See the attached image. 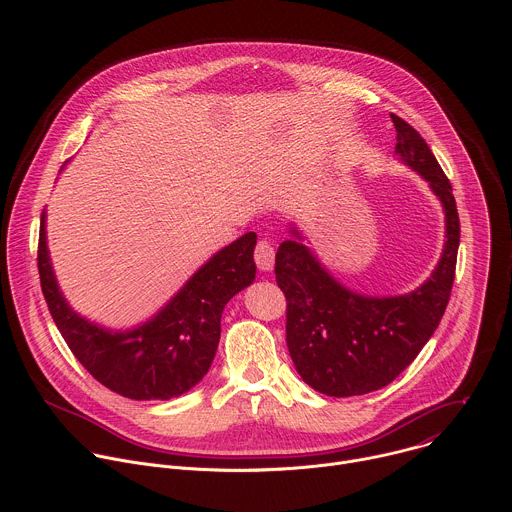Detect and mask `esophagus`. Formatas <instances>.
I'll list each match as a JSON object with an SVG mask.
<instances>
[{
  "mask_svg": "<svg viewBox=\"0 0 512 512\" xmlns=\"http://www.w3.org/2000/svg\"><path fill=\"white\" fill-rule=\"evenodd\" d=\"M255 263L261 271H271L273 269V263H275V251L271 247L269 241L261 239L255 247Z\"/></svg>",
  "mask_w": 512,
  "mask_h": 512,
  "instance_id": "esophagus-1",
  "label": "esophagus"
}]
</instances>
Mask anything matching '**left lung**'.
<instances>
[{"mask_svg":"<svg viewBox=\"0 0 512 512\" xmlns=\"http://www.w3.org/2000/svg\"><path fill=\"white\" fill-rule=\"evenodd\" d=\"M395 154L427 180L446 212V243L433 273L403 296H362L338 283L296 239L275 255V279L287 300L285 340L300 377L328 397L367 395L395 381L440 326L456 275L460 218L452 184L425 139L391 113Z\"/></svg>","mask_w":512,"mask_h":512,"instance_id":"obj_1","label":"left lung"}]
</instances>
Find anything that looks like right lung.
Instances as JSON below:
<instances>
[{"label":"right lung","mask_w":512,"mask_h":512,"mask_svg":"<svg viewBox=\"0 0 512 512\" xmlns=\"http://www.w3.org/2000/svg\"><path fill=\"white\" fill-rule=\"evenodd\" d=\"M255 243L257 235L245 233L212 255L152 320L115 332L79 316L64 300L52 271L42 212L40 285L64 342L101 385L135 401H166L188 393L208 373L221 340L223 310L255 279Z\"/></svg>","instance_id":"obj_1"}]
</instances>
